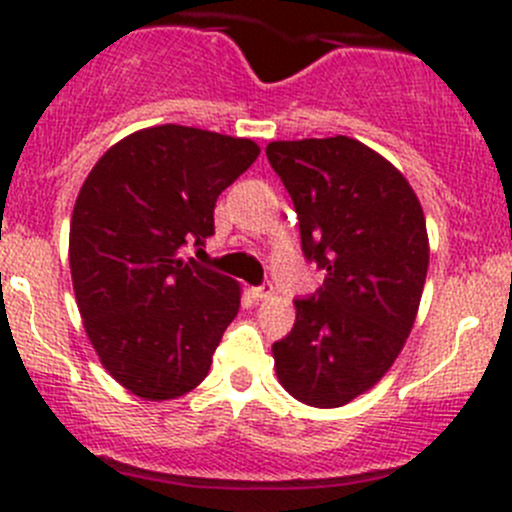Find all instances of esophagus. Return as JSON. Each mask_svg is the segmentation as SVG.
I'll list each match as a JSON object with an SVG mask.
<instances>
[{
  "label": "esophagus",
  "instance_id": "obj_1",
  "mask_svg": "<svg viewBox=\"0 0 512 512\" xmlns=\"http://www.w3.org/2000/svg\"><path fill=\"white\" fill-rule=\"evenodd\" d=\"M272 292H275V287H272V282H262V285L252 287V297H255L257 302H262V299H270Z\"/></svg>",
  "mask_w": 512,
  "mask_h": 512
}]
</instances>
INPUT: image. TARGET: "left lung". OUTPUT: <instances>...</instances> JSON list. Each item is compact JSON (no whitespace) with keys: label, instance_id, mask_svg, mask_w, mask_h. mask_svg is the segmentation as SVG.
Here are the masks:
<instances>
[{"label":"left lung","instance_id":"8db88e82","mask_svg":"<svg viewBox=\"0 0 512 512\" xmlns=\"http://www.w3.org/2000/svg\"><path fill=\"white\" fill-rule=\"evenodd\" d=\"M265 153L294 203L304 260L327 272L294 299L275 369L294 399L334 409L404 349L426 282V218L404 175L354 138L272 141Z\"/></svg>","mask_w":512,"mask_h":512}]
</instances>
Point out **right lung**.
<instances>
[{
    "label": "right lung",
    "instance_id": "right-lung-1",
    "mask_svg": "<svg viewBox=\"0 0 512 512\" xmlns=\"http://www.w3.org/2000/svg\"><path fill=\"white\" fill-rule=\"evenodd\" d=\"M257 156L247 138L165 123L108 148L76 198L79 312L108 374L141 399L195 389L240 309L235 280L180 250L205 245L218 195Z\"/></svg>",
    "mask_w": 512,
    "mask_h": 512
}]
</instances>
